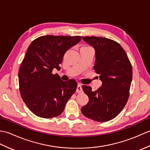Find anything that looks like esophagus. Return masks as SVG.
<instances>
[{
	"label": "esophagus",
	"mask_w": 150,
	"mask_h": 150,
	"mask_svg": "<svg viewBox=\"0 0 150 150\" xmlns=\"http://www.w3.org/2000/svg\"><path fill=\"white\" fill-rule=\"evenodd\" d=\"M76 92H77V93H81L82 92V86H81V84H78Z\"/></svg>",
	"instance_id": "34e87169"
}]
</instances>
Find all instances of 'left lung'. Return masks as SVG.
Returning a JSON list of instances; mask_svg holds the SVG:
<instances>
[{
  "mask_svg": "<svg viewBox=\"0 0 150 150\" xmlns=\"http://www.w3.org/2000/svg\"><path fill=\"white\" fill-rule=\"evenodd\" d=\"M82 39L95 48L93 69L100 75L103 84L95 91L88 86H82L89 103L81 111L85 117L97 122L109 121L120 113L128 102L132 80V64L116 41L94 36Z\"/></svg>",
  "mask_w": 150,
  "mask_h": 150,
  "instance_id": "8db88e82",
  "label": "left lung"
}]
</instances>
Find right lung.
<instances>
[{"mask_svg":"<svg viewBox=\"0 0 150 150\" xmlns=\"http://www.w3.org/2000/svg\"><path fill=\"white\" fill-rule=\"evenodd\" d=\"M81 40V36L45 35L33 40L28 47L18 71L19 91L24 103L37 116H59L75 92V80L63 81L52 71L60 70L66 51Z\"/></svg>","mask_w":150,"mask_h":150,"instance_id":"right-lung-1","label":"right lung"}]
</instances>
